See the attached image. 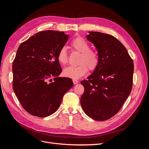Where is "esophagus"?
Segmentation results:
<instances>
[{
	"instance_id": "1",
	"label": "esophagus",
	"mask_w": 149,
	"mask_h": 149,
	"mask_svg": "<svg viewBox=\"0 0 149 149\" xmlns=\"http://www.w3.org/2000/svg\"><path fill=\"white\" fill-rule=\"evenodd\" d=\"M73 84H76L78 83V81L76 80V79H73Z\"/></svg>"
}]
</instances>
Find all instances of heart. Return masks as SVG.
<instances>
[{
  "instance_id": "1",
  "label": "heart",
  "mask_w": 149,
  "mask_h": 149,
  "mask_svg": "<svg viewBox=\"0 0 149 149\" xmlns=\"http://www.w3.org/2000/svg\"><path fill=\"white\" fill-rule=\"evenodd\" d=\"M70 47L74 51L80 53L78 58V66H70L63 70L65 76L77 79L83 77L90 71L95 70L100 64V56L94 49L90 48L89 43L82 37H76L71 40ZM57 60L63 66L68 63V55L65 48L60 49L57 53Z\"/></svg>"
}]
</instances>
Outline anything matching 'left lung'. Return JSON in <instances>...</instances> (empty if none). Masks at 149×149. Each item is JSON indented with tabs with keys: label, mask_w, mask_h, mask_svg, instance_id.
<instances>
[{
	"label": "left lung",
	"mask_w": 149,
	"mask_h": 149,
	"mask_svg": "<svg viewBox=\"0 0 149 149\" xmlns=\"http://www.w3.org/2000/svg\"><path fill=\"white\" fill-rule=\"evenodd\" d=\"M87 38L96 47L100 64L81 83L84 92L81 105L91 119L103 121L115 116L131 92L134 63L127 49L114 36L89 31Z\"/></svg>",
	"instance_id": "1"
}]
</instances>
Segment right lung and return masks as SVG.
<instances>
[{
    "mask_svg": "<svg viewBox=\"0 0 149 149\" xmlns=\"http://www.w3.org/2000/svg\"><path fill=\"white\" fill-rule=\"evenodd\" d=\"M68 39L63 31H40L17 49L12 65L13 89L22 106L31 115L39 118L52 115L73 87L71 79L58 77L62 69L57 53Z\"/></svg>",
    "mask_w": 149,
    "mask_h": 149,
    "instance_id": "right-lung-1",
    "label": "right lung"
}]
</instances>
